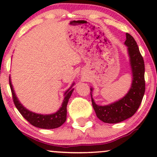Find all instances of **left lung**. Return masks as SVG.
I'll use <instances>...</instances> for the list:
<instances>
[{
    "mask_svg": "<svg viewBox=\"0 0 157 157\" xmlns=\"http://www.w3.org/2000/svg\"><path fill=\"white\" fill-rule=\"evenodd\" d=\"M125 45L128 46L132 70L131 87L123 98L108 105H97L94 101L91 89V102L97 117L106 123H117L131 117L141 104L145 91V63L137 44L130 34L126 33Z\"/></svg>",
    "mask_w": 157,
    "mask_h": 157,
    "instance_id": "obj_1",
    "label": "left lung"
}]
</instances>
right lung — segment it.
Returning <instances> with one entry per match:
<instances>
[{
    "mask_svg": "<svg viewBox=\"0 0 157 157\" xmlns=\"http://www.w3.org/2000/svg\"><path fill=\"white\" fill-rule=\"evenodd\" d=\"M10 86L11 91H12V99H13V102L15 103L16 108L18 110L19 112L21 113V115L31 125L35 126V127L40 128L53 129L60 127L66 122V114H67L66 107H67L68 100H69L70 97H71V94L74 91V89H72L74 83L69 88V89H68L66 91V93L64 94L65 97L60 109L57 112L52 113V114H39V113H35L29 111L26 108L23 107L22 104L19 102L18 99L16 97L13 87H12V82H11L10 77Z\"/></svg>",
    "mask_w": 157,
    "mask_h": 157,
    "instance_id": "obj_1",
    "label": "right lung"
}]
</instances>
